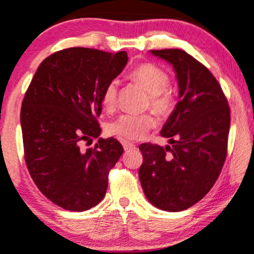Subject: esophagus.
Returning a JSON list of instances; mask_svg holds the SVG:
<instances>
[{"label": "esophagus", "instance_id": "obj_1", "mask_svg": "<svg viewBox=\"0 0 254 254\" xmlns=\"http://www.w3.org/2000/svg\"><path fill=\"white\" fill-rule=\"evenodd\" d=\"M123 147H124L125 150H130V149H135V144L131 143V142H127V141H122Z\"/></svg>", "mask_w": 254, "mask_h": 254}]
</instances>
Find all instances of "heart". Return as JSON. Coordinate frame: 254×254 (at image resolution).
I'll use <instances>...</instances> for the list:
<instances>
[{"label": "heart", "instance_id": "heart-1", "mask_svg": "<svg viewBox=\"0 0 254 254\" xmlns=\"http://www.w3.org/2000/svg\"><path fill=\"white\" fill-rule=\"evenodd\" d=\"M130 79L138 83L149 94V105L154 112L165 116L171 112L174 100L166 91L169 86V76L152 64H142L133 68L129 74ZM118 82L111 80L102 93V106L106 111H112L117 102ZM155 125V121L150 114L125 113L107 124V132L121 140H140L148 130Z\"/></svg>", "mask_w": 254, "mask_h": 254}]
</instances>
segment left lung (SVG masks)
<instances>
[{"mask_svg":"<svg viewBox=\"0 0 254 254\" xmlns=\"http://www.w3.org/2000/svg\"><path fill=\"white\" fill-rule=\"evenodd\" d=\"M149 53L174 68L178 102L160 131L172 146L140 144L143 163L138 177L150 204L177 212L201 200L221 174L227 157L230 110L216 78L185 50ZM169 150L170 155L166 153Z\"/></svg>","mask_w":254,"mask_h":254,"instance_id":"obj_1","label":"left lung"}]
</instances>
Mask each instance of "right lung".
Returning a JSON list of instances; mask_svg holds the SVG:
<instances>
[{"mask_svg":"<svg viewBox=\"0 0 254 254\" xmlns=\"http://www.w3.org/2000/svg\"><path fill=\"white\" fill-rule=\"evenodd\" d=\"M127 53L74 47L42 61L21 105L25 161L42 194L68 211L104 199L108 172L123 154L116 138H100L102 93L127 66ZM99 138L94 149L83 141Z\"/></svg>","mask_w":254,"mask_h":254,"instance_id":"obj_1","label":"right lung"}]
</instances>
